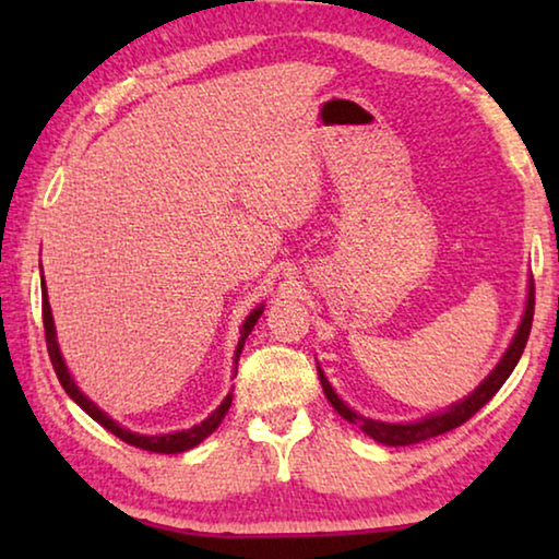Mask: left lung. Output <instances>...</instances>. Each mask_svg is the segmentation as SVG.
Returning a JSON list of instances; mask_svg holds the SVG:
<instances>
[{
	"label": "left lung",
	"mask_w": 559,
	"mask_h": 559,
	"mask_svg": "<svg viewBox=\"0 0 559 559\" xmlns=\"http://www.w3.org/2000/svg\"><path fill=\"white\" fill-rule=\"evenodd\" d=\"M533 313H535V286L530 283V293H527V308H525V316H523V323H520L518 333L513 337V343L506 349L503 359H500L498 367L493 372H490L480 386L473 394H468L466 400L459 402V404H451L447 412L443 414H433L429 419L424 421H414V424H384V421H374V419H365V416L355 414L349 406L340 400V396L333 392V386L325 380V374L318 370L320 374V384H323V392L328 396V402L333 404V409L347 419L349 424H357L359 429H362L367 437H372L374 441L386 443V447H409V443H419V441H427L439 437V433H447L451 429L461 427V424H466L473 414H476L480 406H486L490 400H493L496 392L503 386V382L510 377V372L515 370L520 355H523V349L527 345V337H530V328H533Z\"/></svg>",
	"instance_id": "obj_1"
}]
</instances>
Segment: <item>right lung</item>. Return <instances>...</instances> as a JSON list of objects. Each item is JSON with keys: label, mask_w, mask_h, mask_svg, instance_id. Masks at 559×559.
<instances>
[{"label": "right lung", "mask_w": 559, "mask_h": 559, "mask_svg": "<svg viewBox=\"0 0 559 559\" xmlns=\"http://www.w3.org/2000/svg\"><path fill=\"white\" fill-rule=\"evenodd\" d=\"M263 313V306L253 310V313L246 318V323L241 328V337H239V347H236V359H239L241 349H243V343L246 337H249L251 328L257 325L259 316ZM41 318H44V335H46V349H49V357H51V365H53V372L56 377H59L61 386L66 390V394L71 396V400L81 406L83 412H86L88 416H93L103 429H108L110 433H116V437L120 441L130 443V447H138L143 451H153V453H182L187 449H194L197 443H202L210 433L219 427L222 419L226 416V412H229L231 406V394H226V400L219 404V409L212 412L210 416L202 424H197V427L192 429H185V431H175V433H163V437H140V433H132L128 429L118 427L116 421L110 419V416L106 412H100L96 404H93L88 396H83L79 386L73 384L69 370H66L63 365V357L59 353V345H56V330H53V318H51V308H49V296H46V283H41Z\"/></svg>", "instance_id": "obj_1"}]
</instances>
